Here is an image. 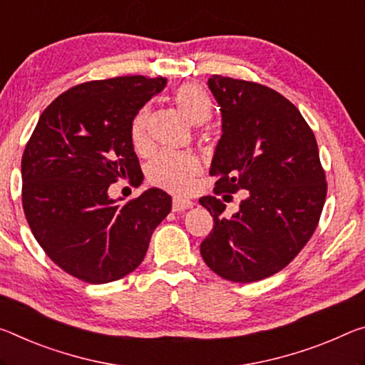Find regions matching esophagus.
Listing matches in <instances>:
<instances>
[{
  "instance_id": "34e87169",
  "label": "esophagus",
  "mask_w": 365,
  "mask_h": 365,
  "mask_svg": "<svg viewBox=\"0 0 365 365\" xmlns=\"http://www.w3.org/2000/svg\"><path fill=\"white\" fill-rule=\"evenodd\" d=\"M190 207H193V203L188 200H182V198H175L172 203V210L173 211H185V210H190Z\"/></svg>"
}]
</instances>
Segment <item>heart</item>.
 Returning a JSON list of instances; mask_svg holds the SVG:
<instances>
[{"label":"heart","instance_id":"1","mask_svg":"<svg viewBox=\"0 0 365 365\" xmlns=\"http://www.w3.org/2000/svg\"><path fill=\"white\" fill-rule=\"evenodd\" d=\"M173 102L183 117L193 125H201L211 118L212 103L207 92L198 84H182L173 91ZM148 110L141 108L131 121L130 136L136 149L148 143ZM200 173V162L190 154H162L149 169V182L175 195H185L192 190Z\"/></svg>","mask_w":365,"mask_h":365}]
</instances>
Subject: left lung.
Masks as SVG:
<instances>
[{
	"instance_id": "left-lung-1",
	"label": "left lung",
	"mask_w": 365,
	"mask_h": 365,
	"mask_svg": "<svg viewBox=\"0 0 365 365\" xmlns=\"http://www.w3.org/2000/svg\"><path fill=\"white\" fill-rule=\"evenodd\" d=\"M221 107L222 136L210 175L214 193L244 192L240 210L203 196L214 227L200 252L214 273L232 282H255L292 262L315 232L327 198L317 140L294 103L250 81L214 74L207 79Z\"/></svg>"
}]
</instances>
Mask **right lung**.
Here are the masks:
<instances>
[{"mask_svg":"<svg viewBox=\"0 0 365 365\" xmlns=\"http://www.w3.org/2000/svg\"><path fill=\"white\" fill-rule=\"evenodd\" d=\"M165 78L120 76L63 92L40 115L22 154V207L51 262L91 284L121 279L141 264L172 198L149 188L118 205L108 187L140 180L130 128Z\"/></svg>","mask_w":365,"mask_h":365,"instance_id":"add662e5","label":"right lung"}]
</instances>
